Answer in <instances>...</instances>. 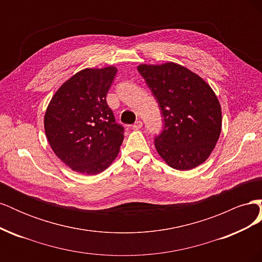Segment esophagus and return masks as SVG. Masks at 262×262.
I'll return each mask as SVG.
<instances>
[{
    "label": "esophagus",
    "mask_w": 262,
    "mask_h": 262,
    "mask_svg": "<svg viewBox=\"0 0 262 262\" xmlns=\"http://www.w3.org/2000/svg\"><path fill=\"white\" fill-rule=\"evenodd\" d=\"M133 129H136V130H139V129H141L142 126H143V122H142L141 120H138L136 123H134L133 125Z\"/></svg>",
    "instance_id": "obj_1"
}]
</instances>
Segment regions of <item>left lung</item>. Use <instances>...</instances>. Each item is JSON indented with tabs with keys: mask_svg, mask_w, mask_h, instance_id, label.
<instances>
[{
	"mask_svg": "<svg viewBox=\"0 0 262 262\" xmlns=\"http://www.w3.org/2000/svg\"><path fill=\"white\" fill-rule=\"evenodd\" d=\"M138 71L164 118L163 131L155 137L158 154L178 170L207 161L222 129V110L213 90L199 75L172 62L141 64Z\"/></svg>",
	"mask_w": 262,
	"mask_h": 262,
	"instance_id": "1",
	"label": "left lung"
}]
</instances>
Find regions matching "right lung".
I'll return each mask as SVG.
<instances>
[{
	"label": "right lung",
	"instance_id": "right-lung-1",
	"mask_svg": "<svg viewBox=\"0 0 262 262\" xmlns=\"http://www.w3.org/2000/svg\"><path fill=\"white\" fill-rule=\"evenodd\" d=\"M115 67L85 69L54 94L45 115V131L54 154L83 175L104 171L119 153L124 128L116 122L106 96Z\"/></svg>",
	"mask_w": 262,
	"mask_h": 262
}]
</instances>
